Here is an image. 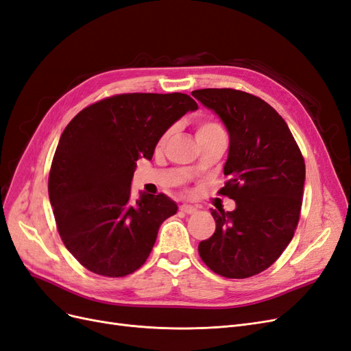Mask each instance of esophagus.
<instances>
[{
	"mask_svg": "<svg viewBox=\"0 0 351 351\" xmlns=\"http://www.w3.org/2000/svg\"><path fill=\"white\" fill-rule=\"evenodd\" d=\"M180 210L184 212V214H196V212H197V208H196V206H193V205L183 204V205H180Z\"/></svg>",
	"mask_w": 351,
	"mask_h": 351,
	"instance_id": "obj_1",
	"label": "esophagus"
}]
</instances>
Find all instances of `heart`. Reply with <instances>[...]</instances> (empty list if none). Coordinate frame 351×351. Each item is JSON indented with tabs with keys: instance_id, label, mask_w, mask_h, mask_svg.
Masks as SVG:
<instances>
[{
	"instance_id": "b5f03b06",
	"label": "heart",
	"mask_w": 351,
	"mask_h": 351,
	"mask_svg": "<svg viewBox=\"0 0 351 351\" xmlns=\"http://www.w3.org/2000/svg\"><path fill=\"white\" fill-rule=\"evenodd\" d=\"M221 125L218 123H214V121H202L197 124V129H196V136H200V134H206V133H212V132H221ZM169 133H165L161 141H159V146H162L167 139H168Z\"/></svg>"
}]
</instances>
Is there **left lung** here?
Masks as SVG:
<instances>
[{
  "label": "left lung",
  "instance_id": "1",
  "mask_svg": "<svg viewBox=\"0 0 351 351\" xmlns=\"http://www.w3.org/2000/svg\"><path fill=\"white\" fill-rule=\"evenodd\" d=\"M193 97L214 111L230 136L221 195L236 209H210L215 232L199 243L209 269L226 278L253 277L289 246L300 218L304 159L289 125L269 104L234 89H199Z\"/></svg>",
  "mask_w": 351,
  "mask_h": 351
}]
</instances>
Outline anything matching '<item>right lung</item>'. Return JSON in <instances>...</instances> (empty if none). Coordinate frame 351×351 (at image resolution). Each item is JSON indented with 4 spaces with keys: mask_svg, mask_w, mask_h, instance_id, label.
Masks as SVG:
<instances>
[{
    "mask_svg": "<svg viewBox=\"0 0 351 351\" xmlns=\"http://www.w3.org/2000/svg\"><path fill=\"white\" fill-rule=\"evenodd\" d=\"M197 104L184 93H123L82 110L62 132L48 193L60 237L84 268L104 277L139 269L174 200L141 193L132 180L162 134Z\"/></svg>",
    "mask_w": 351,
    "mask_h": 351,
    "instance_id": "obj_1",
    "label": "right lung"
}]
</instances>
